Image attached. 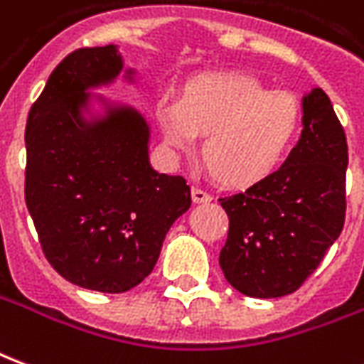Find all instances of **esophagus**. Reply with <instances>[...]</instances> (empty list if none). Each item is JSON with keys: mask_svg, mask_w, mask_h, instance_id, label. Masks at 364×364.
Wrapping results in <instances>:
<instances>
[{"mask_svg": "<svg viewBox=\"0 0 364 364\" xmlns=\"http://www.w3.org/2000/svg\"><path fill=\"white\" fill-rule=\"evenodd\" d=\"M191 197H193V203H197V205H203V203H210L213 197L206 193V191L198 189V187H193L191 189Z\"/></svg>", "mask_w": 364, "mask_h": 364, "instance_id": "esophagus-1", "label": "esophagus"}]
</instances>
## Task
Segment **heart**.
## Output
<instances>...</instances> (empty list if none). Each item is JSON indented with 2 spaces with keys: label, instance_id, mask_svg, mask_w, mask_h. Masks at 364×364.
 <instances>
[{
  "label": "heart",
  "instance_id": "b5f03b06",
  "mask_svg": "<svg viewBox=\"0 0 364 364\" xmlns=\"http://www.w3.org/2000/svg\"><path fill=\"white\" fill-rule=\"evenodd\" d=\"M158 120L177 150H189L205 136L200 158L214 179L230 189H250L287 159L302 107L294 93L269 90L252 75L210 74L193 80L177 105H161Z\"/></svg>",
  "mask_w": 364,
  "mask_h": 364
}]
</instances>
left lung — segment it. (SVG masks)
Instances as JSON below:
<instances>
[{
    "label": "left lung",
    "mask_w": 364,
    "mask_h": 364,
    "mask_svg": "<svg viewBox=\"0 0 364 364\" xmlns=\"http://www.w3.org/2000/svg\"><path fill=\"white\" fill-rule=\"evenodd\" d=\"M302 134L281 169L220 198L230 220L220 267L245 296L279 298L300 289L343 230L345 130L320 87L302 99Z\"/></svg>",
    "instance_id": "left-lung-1"
}]
</instances>
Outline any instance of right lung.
<instances>
[{
  "mask_svg": "<svg viewBox=\"0 0 364 364\" xmlns=\"http://www.w3.org/2000/svg\"><path fill=\"white\" fill-rule=\"evenodd\" d=\"M122 70L117 46L77 48L28 111L25 203L44 257L66 281L127 292L151 273L166 234L191 206L181 175L148 159L150 128L130 107L85 120V90Z\"/></svg>",
  "mask_w": 364,
  "mask_h": 364,
  "instance_id": "right-lung-1",
  "label": "right lung"
}]
</instances>
